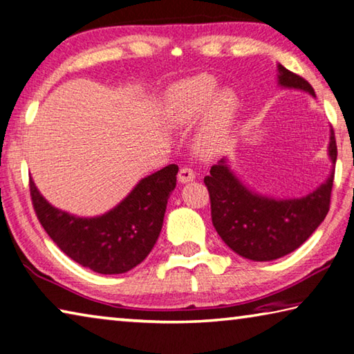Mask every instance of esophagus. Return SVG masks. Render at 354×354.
Instances as JSON below:
<instances>
[{
  "instance_id": "esophagus-1",
  "label": "esophagus",
  "mask_w": 354,
  "mask_h": 354,
  "mask_svg": "<svg viewBox=\"0 0 354 354\" xmlns=\"http://www.w3.org/2000/svg\"><path fill=\"white\" fill-rule=\"evenodd\" d=\"M178 179H179V183H181V184L194 181V179H195V171L192 170L190 167H183V169L179 170V173H178Z\"/></svg>"
}]
</instances>
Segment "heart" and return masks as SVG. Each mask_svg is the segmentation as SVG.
I'll return each instance as SVG.
<instances>
[{
  "instance_id": "b5f03b06",
  "label": "heart",
  "mask_w": 354,
  "mask_h": 354,
  "mask_svg": "<svg viewBox=\"0 0 354 354\" xmlns=\"http://www.w3.org/2000/svg\"><path fill=\"white\" fill-rule=\"evenodd\" d=\"M237 109V95L231 88L217 91V80L211 75L190 77L171 92L170 117L178 127H192L206 115L196 136V149L205 156L225 148Z\"/></svg>"
}]
</instances>
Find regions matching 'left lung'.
<instances>
[{
    "label": "left lung",
    "mask_w": 354,
    "mask_h": 354,
    "mask_svg": "<svg viewBox=\"0 0 354 354\" xmlns=\"http://www.w3.org/2000/svg\"><path fill=\"white\" fill-rule=\"evenodd\" d=\"M278 84L299 88L315 97L310 84L278 64ZM331 175L310 194L299 198L278 200L248 189L227 167L226 158L211 167L205 184L211 198L215 231L227 247L251 261H273L295 251L325 220L331 201L334 165L337 159L334 131L328 147Z\"/></svg>",
    "instance_id": "left-lung-1"
}]
</instances>
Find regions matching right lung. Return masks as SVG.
<instances>
[{"mask_svg":"<svg viewBox=\"0 0 354 354\" xmlns=\"http://www.w3.org/2000/svg\"><path fill=\"white\" fill-rule=\"evenodd\" d=\"M178 165L143 178L131 194L98 217H76L51 206L29 179L34 211L65 254L101 274L127 273L145 259L162 230L167 201L176 187Z\"/></svg>","mask_w":354,"mask_h":354,"instance_id":"add662e5","label":"right lung"}]
</instances>
